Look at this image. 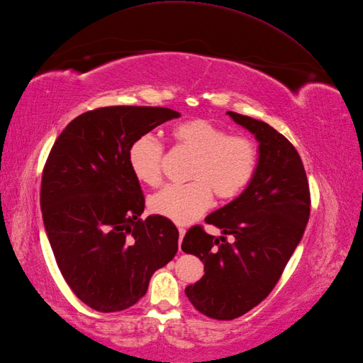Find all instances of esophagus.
I'll return each mask as SVG.
<instances>
[{
	"label": "esophagus",
	"instance_id": "34e87169",
	"mask_svg": "<svg viewBox=\"0 0 363 363\" xmlns=\"http://www.w3.org/2000/svg\"><path fill=\"white\" fill-rule=\"evenodd\" d=\"M179 234H180V243H182V240H183V237H184V234H186V229H183V228H179Z\"/></svg>",
	"mask_w": 363,
	"mask_h": 363
}]
</instances>
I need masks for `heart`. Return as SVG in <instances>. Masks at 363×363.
<instances>
[{
	"label": "heart",
	"instance_id": "b5f03b06",
	"mask_svg": "<svg viewBox=\"0 0 363 363\" xmlns=\"http://www.w3.org/2000/svg\"><path fill=\"white\" fill-rule=\"evenodd\" d=\"M175 146L194 160L186 184H167L149 199V208L175 223H189L206 212L212 194L220 201L240 196L254 179L259 164V149L254 140L231 135L205 118L180 123L172 132ZM128 162L135 179L157 186L162 182L163 146L152 135H140L132 141Z\"/></svg>",
	"mask_w": 363,
	"mask_h": 363
}]
</instances>
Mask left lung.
Segmentation results:
<instances>
[{"mask_svg": "<svg viewBox=\"0 0 363 363\" xmlns=\"http://www.w3.org/2000/svg\"><path fill=\"white\" fill-rule=\"evenodd\" d=\"M226 113L257 138V171L240 196L205 218L225 235L216 238L197 225L182 243L205 263V276L184 293L216 320L237 319L269 296L302 240L311 206L305 167L289 140L268 123Z\"/></svg>", "mask_w": 363, "mask_h": 363, "instance_id": "8db88e82", "label": "left lung"}]
</instances>
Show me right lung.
Returning <instances> with one entry per match:
<instances>
[{
	"mask_svg": "<svg viewBox=\"0 0 363 363\" xmlns=\"http://www.w3.org/2000/svg\"><path fill=\"white\" fill-rule=\"evenodd\" d=\"M180 113L152 106H108L78 115L52 146L40 203L69 288L100 313L135 305L152 274L179 250L169 218L149 216L128 152L132 141Z\"/></svg>",
	"mask_w": 363,
	"mask_h": 363,
	"instance_id": "right-lung-1",
	"label": "right lung"
}]
</instances>
